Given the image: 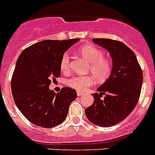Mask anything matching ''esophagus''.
<instances>
[{
  "label": "esophagus",
  "instance_id": "34e87169",
  "mask_svg": "<svg viewBox=\"0 0 155 155\" xmlns=\"http://www.w3.org/2000/svg\"><path fill=\"white\" fill-rule=\"evenodd\" d=\"M77 94H78V96H79V97L84 94V93H82V92H80V91H78V93Z\"/></svg>",
  "mask_w": 155,
  "mask_h": 155
}]
</instances>
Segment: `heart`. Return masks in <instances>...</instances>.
<instances>
[{
	"mask_svg": "<svg viewBox=\"0 0 155 155\" xmlns=\"http://www.w3.org/2000/svg\"><path fill=\"white\" fill-rule=\"evenodd\" d=\"M80 54L89 62L87 72L92 74L74 76L68 79V87L79 91H84L94 84V81L103 82L110 77L113 68L111 61L104 58L101 50L93 45H85L79 50ZM61 70L68 73L71 69V58L68 53H64L61 59Z\"/></svg>",
	"mask_w": 155,
	"mask_h": 155,
	"instance_id": "1",
	"label": "heart"
}]
</instances>
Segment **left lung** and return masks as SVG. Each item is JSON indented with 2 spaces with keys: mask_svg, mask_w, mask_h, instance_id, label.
I'll list each match as a JSON object with an SVG mask.
<instances>
[{
  "mask_svg": "<svg viewBox=\"0 0 155 155\" xmlns=\"http://www.w3.org/2000/svg\"><path fill=\"white\" fill-rule=\"evenodd\" d=\"M92 41L108 51L113 68L108 79L97 88L100 93L92 94L94 101L85 109V114L96 125L111 127L125 119L135 107L142 87V70L134 52L124 43L107 38Z\"/></svg>",
  "mask_w": 155,
  "mask_h": 155,
  "instance_id": "8db88e82",
  "label": "left lung"
}]
</instances>
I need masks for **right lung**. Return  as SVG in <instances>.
I'll return each mask as SVG.
<instances>
[{
  "mask_svg": "<svg viewBox=\"0 0 155 155\" xmlns=\"http://www.w3.org/2000/svg\"><path fill=\"white\" fill-rule=\"evenodd\" d=\"M78 38L45 40L25 48L20 54L11 78L13 97L20 111L30 122L51 128L61 124L77 92L63 87L59 93L49 89L61 75V59Z\"/></svg>",
  "mask_w": 155,
  "mask_h": 155,
  "instance_id": "obj_1",
  "label": "right lung"
}]
</instances>
